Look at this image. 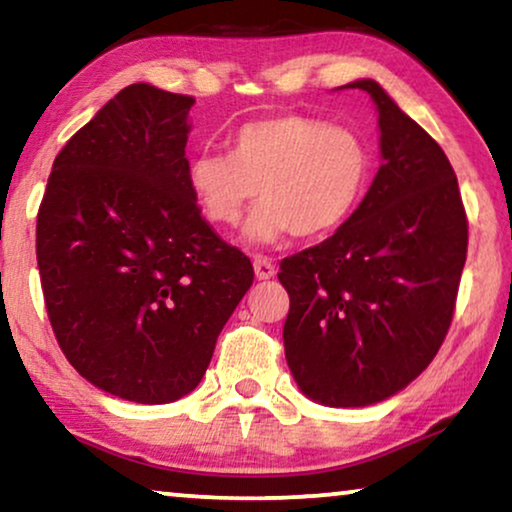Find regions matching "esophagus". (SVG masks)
I'll use <instances>...</instances> for the list:
<instances>
[{
	"label": "esophagus",
	"mask_w": 512,
	"mask_h": 512,
	"mask_svg": "<svg viewBox=\"0 0 512 512\" xmlns=\"http://www.w3.org/2000/svg\"><path fill=\"white\" fill-rule=\"evenodd\" d=\"M254 272H256L258 279L275 277V263H272L270 258H265V256H256L254 258Z\"/></svg>",
	"instance_id": "obj_1"
}]
</instances>
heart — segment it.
Listing matches in <instances>:
<instances>
[{
	"label": "heart",
	"instance_id": "b5f03b06",
	"mask_svg": "<svg viewBox=\"0 0 512 512\" xmlns=\"http://www.w3.org/2000/svg\"><path fill=\"white\" fill-rule=\"evenodd\" d=\"M368 144L359 132L319 118L265 116L230 132L228 153L200 151L188 160V188L214 226L235 228L251 214L249 240L324 237L340 228L366 193Z\"/></svg>",
	"mask_w": 512,
	"mask_h": 512
}]
</instances>
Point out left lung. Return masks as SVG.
<instances>
[{
  "label": "left lung",
  "mask_w": 512,
  "mask_h": 512,
  "mask_svg": "<svg viewBox=\"0 0 512 512\" xmlns=\"http://www.w3.org/2000/svg\"><path fill=\"white\" fill-rule=\"evenodd\" d=\"M384 163L356 212L317 247L284 258V352L298 387L361 408L415 380L450 331L468 249L457 174L436 139L375 81Z\"/></svg>",
  "instance_id": "left-lung-1"
}]
</instances>
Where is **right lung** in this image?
I'll return each instance as SVG.
<instances>
[{
  "instance_id": "1",
  "label": "right lung",
  "mask_w": 512,
  "mask_h": 512,
  "mask_svg": "<svg viewBox=\"0 0 512 512\" xmlns=\"http://www.w3.org/2000/svg\"><path fill=\"white\" fill-rule=\"evenodd\" d=\"M191 95L132 83L55 156L37 214L48 319L67 361L135 403L198 387L254 282L188 188Z\"/></svg>"
}]
</instances>
